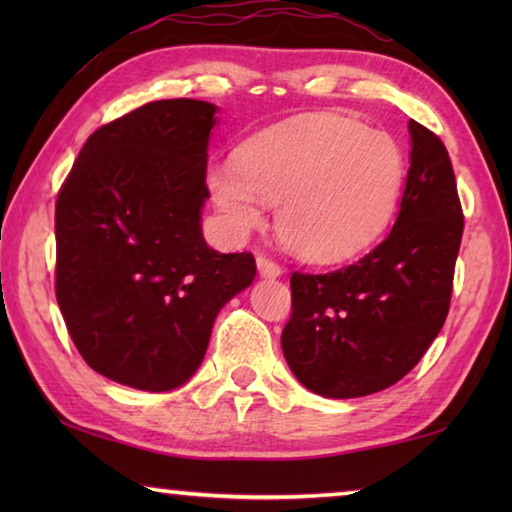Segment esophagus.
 Masks as SVG:
<instances>
[{
  "instance_id": "34e87169",
  "label": "esophagus",
  "mask_w": 512,
  "mask_h": 512,
  "mask_svg": "<svg viewBox=\"0 0 512 512\" xmlns=\"http://www.w3.org/2000/svg\"><path fill=\"white\" fill-rule=\"evenodd\" d=\"M257 268H259V275L268 277V280H271V277L282 275V266L268 255H257Z\"/></svg>"
}]
</instances>
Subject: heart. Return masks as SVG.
<instances>
[{
    "instance_id": "heart-1",
    "label": "heart",
    "mask_w": 512,
    "mask_h": 512,
    "mask_svg": "<svg viewBox=\"0 0 512 512\" xmlns=\"http://www.w3.org/2000/svg\"><path fill=\"white\" fill-rule=\"evenodd\" d=\"M404 180L406 158L393 135L332 112L250 137L235 164L207 169L212 201L235 235L262 228L264 201L277 207L282 244L320 264L377 244L395 219Z\"/></svg>"
}]
</instances>
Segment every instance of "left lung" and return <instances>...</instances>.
I'll return each instance as SVG.
<instances>
[{"mask_svg":"<svg viewBox=\"0 0 512 512\" xmlns=\"http://www.w3.org/2000/svg\"><path fill=\"white\" fill-rule=\"evenodd\" d=\"M411 167L393 230L359 262L291 273L282 352L323 397H363L400 381L445 325L463 207L443 140L409 121Z\"/></svg>","mask_w":512,"mask_h":512,"instance_id":"1","label":"left lung"}]
</instances>
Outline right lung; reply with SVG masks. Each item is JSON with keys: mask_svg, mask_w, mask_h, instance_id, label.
<instances>
[{"mask_svg": "<svg viewBox=\"0 0 512 512\" xmlns=\"http://www.w3.org/2000/svg\"><path fill=\"white\" fill-rule=\"evenodd\" d=\"M216 106L162 99L97 128L56 198V300L92 370L162 393L194 375L219 309L255 280L250 253L205 244Z\"/></svg>", "mask_w": 512, "mask_h": 512, "instance_id": "1", "label": "right lung"}]
</instances>
